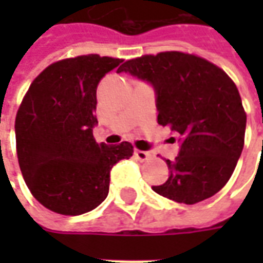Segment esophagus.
I'll return each mask as SVG.
<instances>
[{"label":"esophagus","instance_id":"esophagus-1","mask_svg":"<svg viewBox=\"0 0 263 263\" xmlns=\"http://www.w3.org/2000/svg\"><path fill=\"white\" fill-rule=\"evenodd\" d=\"M135 158H137L139 162H145V160H148L151 158V154L149 152H145V151H139V149H135Z\"/></svg>","mask_w":263,"mask_h":263}]
</instances>
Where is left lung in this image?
I'll use <instances>...</instances> for the list:
<instances>
[{
	"label": "left lung",
	"instance_id": "1",
	"mask_svg": "<svg viewBox=\"0 0 263 263\" xmlns=\"http://www.w3.org/2000/svg\"><path fill=\"white\" fill-rule=\"evenodd\" d=\"M118 71L154 84L158 122L182 137L176 159L166 160L169 179L152 189L184 204L218 193L245 141L247 112L231 77L197 54L177 50L126 60Z\"/></svg>",
	"mask_w": 263,
	"mask_h": 263
}]
</instances>
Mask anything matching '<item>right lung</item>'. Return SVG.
Returning a JSON list of instances; mask_svg holds the SVG:
<instances>
[{
  "mask_svg": "<svg viewBox=\"0 0 263 263\" xmlns=\"http://www.w3.org/2000/svg\"><path fill=\"white\" fill-rule=\"evenodd\" d=\"M122 59L81 54L54 62L32 81L16 118V155L22 176L43 207L80 215L103 203L109 172L129 159L134 146L97 143V86Z\"/></svg>",
  "mask_w": 263,
  "mask_h": 263,
  "instance_id": "right-lung-1",
  "label": "right lung"
}]
</instances>
